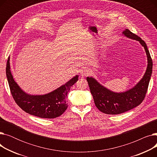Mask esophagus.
<instances>
[{"label":"esophagus","instance_id":"34e87169","mask_svg":"<svg viewBox=\"0 0 157 157\" xmlns=\"http://www.w3.org/2000/svg\"><path fill=\"white\" fill-rule=\"evenodd\" d=\"M90 73V71L88 68H85L83 69H82L81 71V75L82 76H88Z\"/></svg>","mask_w":157,"mask_h":157}]
</instances>
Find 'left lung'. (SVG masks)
I'll return each instance as SVG.
<instances>
[{
	"instance_id": "obj_1",
	"label": "left lung",
	"mask_w": 157,
	"mask_h": 157,
	"mask_svg": "<svg viewBox=\"0 0 157 157\" xmlns=\"http://www.w3.org/2000/svg\"><path fill=\"white\" fill-rule=\"evenodd\" d=\"M123 34L139 41L144 48L147 58V67L142 79L133 88L123 93L111 92L100 85L94 78H86L96 107L98 110L107 114H121L141 104L145 98L152 73L153 62L144 41L128 29L123 31Z\"/></svg>"
}]
</instances>
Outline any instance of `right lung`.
<instances>
[{
  "label": "right lung",
  "instance_id": "obj_1",
  "mask_svg": "<svg viewBox=\"0 0 157 157\" xmlns=\"http://www.w3.org/2000/svg\"><path fill=\"white\" fill-rule=\"evenodd\" d=\"M6 76L15 102L26 113L43 118L60 117L67 108V95L71 87L78 80L76 76L67 83L43 95H30L25 93L14 81L10 71V57L6 65Z\"/></svg>",
  "mask_w": 157,
  "mask_h": 157
}]
</instances>
